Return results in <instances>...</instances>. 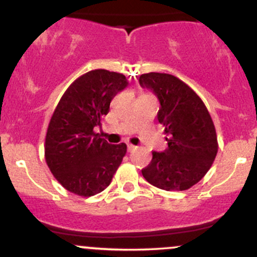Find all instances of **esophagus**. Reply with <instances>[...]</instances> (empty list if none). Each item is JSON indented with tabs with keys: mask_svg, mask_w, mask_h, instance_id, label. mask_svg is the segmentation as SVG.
<instances>
[{
	"mask_svg": "<svg viewBox=\"0 0 257 257\" xmlns=\"http://www.w3.org/2000/svg\"><path fill=\"white\" fill-rule=\"evenodd\" d=\"M126 148H128V152H134V150L137 149L136 145H133V144H128V147Z\"/></svg>",
	"mask_w": 257,
	"mask_h": 257,
	"instance_id": "obj_1",
	"label": "esophagus"
}]
</instances>
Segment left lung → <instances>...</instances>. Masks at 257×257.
<instances>
[{
    "instance_id": "1",
    "label": "left lung",
    "mask_w": 257,
    "mask_h": 257,
    "mask_svg": "<svg viewBox=\"0 0 257 257\" xmlns=\"http://www.w3.org/2000/svg\"><path fill=\"white\" fill-rule=\"evenodd\" d=\"M139 83L159 99L158 120L168 136L167 149L153 152L152 162L142 174L163 190H186L204 178L216 157L211 116L200 97L172 74L150 72L142 74Z\"/></svg>"
}]
</instances>
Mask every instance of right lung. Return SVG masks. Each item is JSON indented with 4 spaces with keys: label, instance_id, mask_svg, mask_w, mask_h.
<instances>
[{
    "label": "right lung",
    "instance_id": "add662e5",
    "mask_svg": "<svg viewBox=\"0 0 257 257\" xmlns=\"http://www.w3.org/2000/svg\"><path fill=\"white\" fill-rule=\"evenodd\" d=\"M128 85L125 76L94 69L74 80L54 109L47 129L45 157L63 188L79 196L104 190L126 153V145L109 144L94 133L109 112L115 94Z\"/></svg>",
    "mask_w": 257,
    "mask_h": 257
}]
</instances>
